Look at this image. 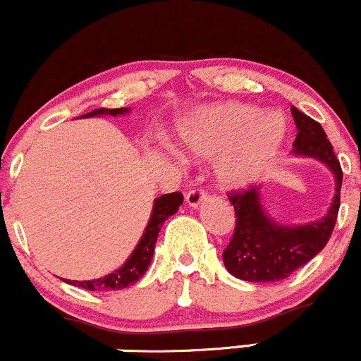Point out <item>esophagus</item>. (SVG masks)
I'll return each instance as SVG.
<instances>
[{"label": "esophagus", "mask_w": 361, "mask_h": 361, "mask_svg": "<svg viewBox=\"0 0 361 361\" xmlns=\"http://www.w3.org/2000/svg\"><path fill=\"white\" fill-rule=\"evenodd\" d=\"M206 196H207L206 189L201 188V185H197V188H192L188 194H185V201H188V204L190 207H197L202 201H204Z\"/></svg>", "instance_id": "34e87169"}]
</instances>
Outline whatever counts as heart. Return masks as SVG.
<instances>
[{"label":"heart","instance_id":"heart-1","mask_svg":"<svg viewBox=\"0 0 361 361\" xmlns=\"http://www.w3.org/2000/svg\"><path fill=\"white\" fill-rule=\"evenodd\" d=\"M286 137V123L279 114L255 106L226 103L211 106L189 118L182 140L199 157L221 155L218 177L226 185L255 180L274 159Z\"/></svg>","mask_w":361,"mask_h":361}]
</instances>
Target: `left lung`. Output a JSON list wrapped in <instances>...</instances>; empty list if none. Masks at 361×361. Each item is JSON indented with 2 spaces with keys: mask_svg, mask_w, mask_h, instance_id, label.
I'll return each instance as SVG.
<instances>
[{
  "mask_svg": "<svg viewBox=\"0 0 361 361\" xmlns=\"http://www.w3.org/2000/svg\"><path fill=\"white\" fill-rule=\"evenodd\" d=\"M295 135L294 154L312 157L329 167L336 177V194L328 214L304 226H282L265 214L255 185L231 190L228 199L235 207L236 224L223 262L228 272L248 282H279L314 258L331 238L340 211L343 171L323 126L311 116L290 108Z\"/></svg>",
  "mask_w": 361,
  "mask_h": 361,
  "instance_id": "8db88e82",
  "label": "left lung"
}]
</instances>
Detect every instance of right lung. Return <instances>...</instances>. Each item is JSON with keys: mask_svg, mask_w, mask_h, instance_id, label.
<instances>
[{"mask_svg": "<svg viewBox=\"0 0 361 361\" xmlns=\"http://www.w3.org/2000/svg\"><path fill=\"white\" fill-rule=\"evenodd\" d=\"M128 111V108H116V109H106V108H97L94 111L82 114V118L87 116H97V114H123ZM184 201V196L180 192H171L164 194V196L155 199L154 211H152L150 221H148V226L145 228V233H143L142 240L138 241L137 248L133 250L128 260L123 264L120 269L114 270L113 274L106 275V277L94 279V281H74L69 282L67 279H63L67 283H72V286L82 287L86 290H118L125 289V287L131 286L142 277L143 274L147 272L148 265H150L152 257H154V250L157 243V236H159L160 228L165 223V219L173 213H177L179 206Z\"/></svg>", "mask_w": 361, "mask_h": 361, "instance_id": "obj_1", "label": "right lung"}]
</instances>
